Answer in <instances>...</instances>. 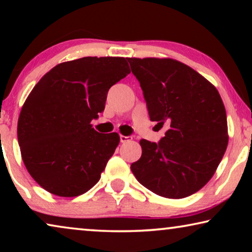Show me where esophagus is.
<instances>
[{
	"instance_id": "obj_1",
	"label": "esophagus",
	"mask_w": 252,
	"mask_h": 252,
	"mask_svg": "<svg viewBox=\"0 0 252 252\" xmlns=\"http://www.w3.org/2000/svg\"><path fill=\"white\" fill-rule=\"evenodd\" d=\"M130 137L129 136H125V135H120V142L124 143V142H127V141H129Z\"/></svg>"
}]
</instances>
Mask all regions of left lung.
Segmentation results:
<instances>
[{"label":"left lung","instance_id":"left-lung-1","mask_svg":"<svg viewBox=\"0 0 252 252\" xmlns=\"http://www.w3.org/2000/svg\"><path fill=\"white\" fill-rule=\"evenodd\" d=\"M143 91L151 122L167 126L158 143L141 140L130 165L137 181L166 198H184L208 184L225 154L227 117L218 91L171 58H127Z\"/></svg>","mask_w":252,"mask_h":252}]
</instances>
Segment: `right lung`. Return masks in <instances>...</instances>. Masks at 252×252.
<instances>
[{
  "instance_id": "add662e5",
  "label": "right lung",
  "mask_w": 252,
  "mask_h": 252,
  "mask_svg": "<svg viewBox=\"0 0 252 252\" xmlns=\"http://www.w3.org/2000/svg\"><path fill=\"white\" fill-rule=\"evenodd\" d=\"M129 73L124 57H84L56 65L32 89L17 135L24 164L43 189L74 197L97 184L120 139L91 122L104 111L110 87Z\"/></svg>"
}]
</instances>
